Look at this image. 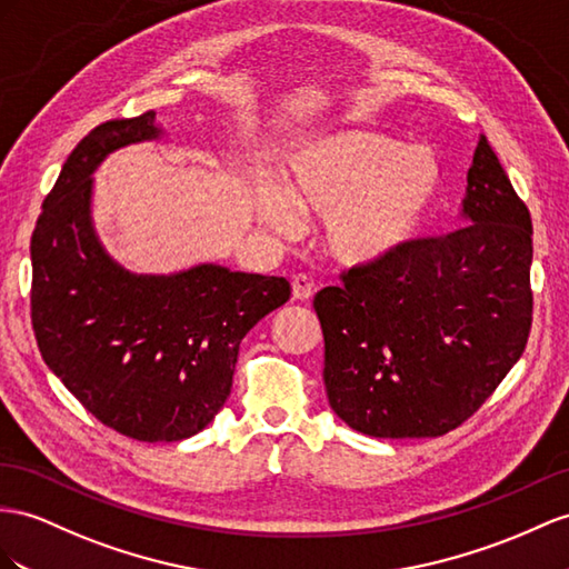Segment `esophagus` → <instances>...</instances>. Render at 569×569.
<instances>
[{
	"instance_id": "esophagus-1",
	"label": "esophagus",
	"mask_w": 569,
	"mask_h": 569,
	"mask_svg": "<svg viewBox=\"0 0 569 569\" xmlns=\"http://www.w3.org/2000/svg\"><path fill=\"white\" fill-rule=\"evenodd\" d=\"M312 293H315V283H312L310 276H305V273L293 276V298L296 300L305 302V300L312 298Z\"/></svg>"
}]
</instances>
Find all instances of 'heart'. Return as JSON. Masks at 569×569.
I'll return each mask as SVG.
<instances>
[{"instance_id":"1","label":"heart","mask_w":569,"mask_h":569,"mask_svg":"<svg viewBox=\"0 0 569 569\" xmlns=\"http://www.w3.org/2000/svg\"><path fill=\"white\" fill-rule=\"evenodd\" d=\"M279 189L261 187L257 216L293 236L298 216H325V244L348 267H372L418 236L442 192V163L428 146L341 129L296 146L276 166Z\"/></svg>"}]
</instances>
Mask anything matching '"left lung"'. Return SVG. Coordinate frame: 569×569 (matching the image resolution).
Wrapping results in <instances>:
<instances>
[{"instance_id": "1", "label": "left lung", "mask_w": 569, "mask_h": 569, "mask_svg": "<svg viewBox=\"0 0 569 569\" xmlns=\"http://www.w3.org/2000/svg\"><path fill=\"white\" fill-rule=\"evenodd\" d=\"M533 228L488 139L463 226L416 240L315 296L333 413L370 437H440L469 420L531 331Z\"/></svg>"}]
</instances>
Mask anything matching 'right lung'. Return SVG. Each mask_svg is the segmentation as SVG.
I'll use <instances>...</instances> for the list:
<instances>
[{"mask_svg":"<svg viewBox=\"0 0 569 569\" xmlns=\"http://www.w3.org/2000/svg\"><path fill=\"white\" fill-rule=\"evenodd\" d=\"M153 118L108 120L69 153L31 238V322L42 360L100 423L178 442L221 411L240 341L290 298V283L213 264L134 276L103 252L91 172L120 146L158 137Z\"/></svg>","mask_w":569,"mask_h":569,"instance_id":"obj_1","label":"right lung"}]
</instances>
